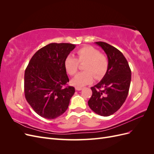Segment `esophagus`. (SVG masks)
I'll use <instances>...</instances> for the list:
<instances>
[{"mask_svg":"<svg viewBox=\"0 0 154 154\" xmlns=\"http://www.w3.org/2000/svg\"><path fill=\"white\" fill-rule=\"evenodd\" d=\"M75 89L76 91H81V90H82V87H75Z\"/></svg>","mask_w":154,"mask_h":154,"instance_id":"1","label":"esophagus"}]
</instances>
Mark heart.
Segmentation results:
<instances>
[{
	"label": "heart",
	"instance_id": "b5f03b06",
	"mask_svg": "<svg viewBox=\"0 0 154 154\" xmlns=\"http://www.w3.org/2000/svg\"><path fill=\"white\" fill-rule=\"evenodd\" d=\"M77 59L68 55L64 60V67L67 72L73 76L77 72L79 62H85L83 69L85 71L79 72L72 80V84L82 87L92 82L94 75L96 78L103 77L108 69V60L100 51L92 46H84L76 51Z\"/></svg>",
	"mask_w": 154,
	"mask_h": 154
}]
</instances>
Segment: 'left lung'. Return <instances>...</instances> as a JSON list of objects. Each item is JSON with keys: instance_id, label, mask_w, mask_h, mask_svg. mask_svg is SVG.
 Wrapping results in <instances>:
<instances>
[{"instance_id": "obj_1", "label": "left lung", "mask_w": 154, "mask_h": 154, "mask_svg": "<svg viewBox=\"0 0 154 154\" xmlns=\"http://www.w3.org/2000/svg\"><path fill=\"white\" fill-rule=\"evenodd\" d=\"M108 58V69L101 80L91 87L92 96L88 101L91 109L97 114L109 116L118 111L128 94L131 70L123 53L110 44L97 42Z\"/></svg>"}]
</instances>
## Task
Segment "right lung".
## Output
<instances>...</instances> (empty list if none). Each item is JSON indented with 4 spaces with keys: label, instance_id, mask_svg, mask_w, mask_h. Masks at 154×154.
Segmentation results:
<instances>
[{
    "label": "right lung",
    "instance_id": "add662e5",
    "mask_svg": "<svg viewBox=\"0 0 154 154\" xmlns=\"http://www.w3.org/2000/svg\"><path fill=\"white\" fill-rule=\"evenodd\" d=\"M76 47L68 43H51L32 56L24 74L27 101L36 114L55 119L67 109L74 87H63L69 82L64 60Z\"/></svg>",
    "mask_w": 154,
    "mask_h": 154
}]
</instances>
